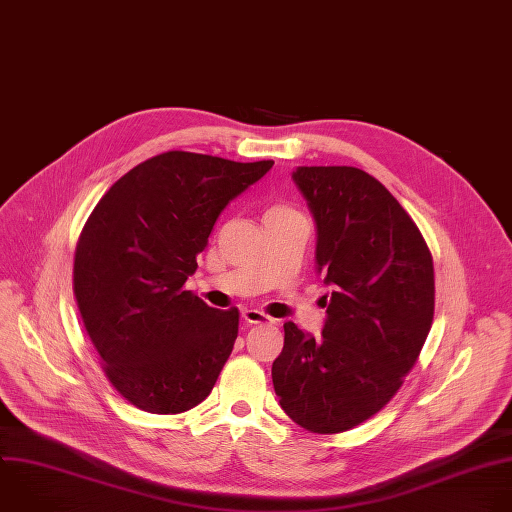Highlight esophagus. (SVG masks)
<instances>
[{
  "label": "esophagus",
  "mask_w": 512,
  "mask_h": 512,
  "mask_svg": "<svg viewBox=\"0 0 512 512\" xmlns=\"http://www.w3.org/2000/svg\"><path fill=\"white\" fill-rule=\"evenodd\" d=\"M243 319L247 323H273L275 321L271 315H267L261 309H255V307H245L243 309Z\"/></svg>",
  "instance_id": "esophagus-1"
}]
</instances>
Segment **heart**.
I'll return each instance as SVG.
<instances>
[{
  "label": "heart",
  "instance_id": "1",
  "mask_svg": "<svg viewBox=\"0 0 512 512\" xmlns=\"http://www.w3.org/2000/svg\"><path fill=\"white\" fill-rule=\"evenodd\" d=\"M275 209H281V207H275Z\"/></svg>",
  "mask_w": 512,
  "mask_h": 512
}]
</instances>
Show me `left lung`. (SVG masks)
<instances>
[{
    "label": "left lung",
    "instance_id": "left-lung-1",
    "mask_svg": "<svg viewBox=\"0 0 512 512\" xmlns=\"http://www.w3.org/2000/svg\"><path fill=\"white\" fill-rule=\"evenodd\" d=\"M317 225V271L331 293L321 337L283 323L271 378L285 414L313 434L372 418L400 390L434 319L432 253L404 207L356 166L293 173Z\"/></svg>",
    "mask_w": 512,
    "mask_h": 512
}]
</instances>
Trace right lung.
Listing matches in <instances>:
<instances>
[{
  "label": "right lung",
  "mask_w": 512,
  "mask_h": 512,
  "mask_svg": "<svg viewBox=\"0 0 512 512\" xmlns=\"http://www.w3.org/2000/svg\"><path fill=\"white\" fill-rule=\"evenodd\" d=\"M273 160L168 150L136 164L90 213L74 253V295L100 366L132 406L181 414L213 390L239 309L185 287L221 211Z\"/></svg>",
  "instance_id": "right-lung-1"
}]
</instances>
